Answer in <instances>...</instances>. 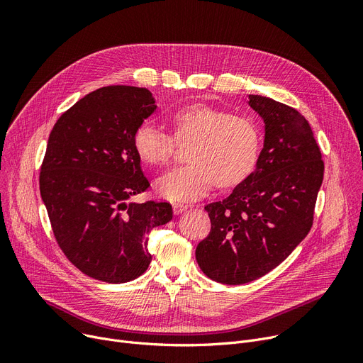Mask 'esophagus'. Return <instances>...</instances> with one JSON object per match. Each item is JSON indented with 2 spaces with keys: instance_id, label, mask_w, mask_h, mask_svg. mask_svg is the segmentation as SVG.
Returning <instances> with one entry per match:
<instances>
[{
  "instance_id": "34e87169",
  "label": "esophagus",
  "mask_w": 363,
  "mask_h": 363,
  "mask_svg": "<svg viewBox=\"0 0 363 363\" xmlns=\"http://www.w3.org/2000/svg\"><path fill=\"white\" fill-rule=\"evenodd\" d=\"M172 207H174V213L175 215H181L182 212H185L186 208H188L186 204H179V203H174V206H172Z\"/></svg>"
}]
</instances>
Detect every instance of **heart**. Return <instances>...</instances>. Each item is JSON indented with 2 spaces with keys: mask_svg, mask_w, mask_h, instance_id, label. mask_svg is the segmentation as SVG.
I'll return each mask as SVG.
<instances>
[{
  "mask_svg": "<svg viewBox=\"0 0 363 363\" xmlns=\"http://www.w3.org/2000/svg\"><path fill=\"white\" fill-rule=\"evenodd\" d=\"M170 128L177 144L191 147L186 152L188 166L155 181V191L162 199L191 201L213 185L219 189L235 188L257 164L260 132L249 118L207 104H191L172 114ZM132 145L147 166L166 164L174 155V141L150 123L135 129Z\"/></svg>",
  "mask_w": 363,
  "mask_h": 363,
  "instance_id": "b5f03b06",
  "label": "heart"
}]
</instances>
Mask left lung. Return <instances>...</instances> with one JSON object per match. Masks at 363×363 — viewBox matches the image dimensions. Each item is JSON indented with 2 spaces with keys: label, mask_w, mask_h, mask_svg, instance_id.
I'll return each instance as SVG.
<instances>
[{
  "label": "left lung",
  "mask_w": 363,
  "mask_h": 363,
  "mask_svg": "<svg viewBox=\"0 0 363 363\" xmlns=\"http://www.w3.org/2000/svg\"><path fill=\"white\" fill-rule=\"evenodd\" d=\"M249 106L264 123L256 169L204 207L212 230L196 249L200 269L228 285L255 281L291 255L311 231L323 179L320 150L297 110L253 94Z\"/></svg>",
  "instance_id": "8db88e82"
}]
</instances>
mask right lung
Segmentation results:
<instances>
[{"instance_id": "1", "label": "right lung", "mask_w": 363, "mask_h": 363, "mask_svg": "<svg viewBox=\"0 0 363 363\" xmlns=\"http://www.w3.org/2000/svg\"><path fill=\"white\" fill-rule=\"evenodd\" d=\"M156 108L145 88L103 86L76 101L50 133L41 197L60 249L94 279L122 284L143 275L151 228L174 216L169 203L128 201L148 186L132 138Z\"/></svg>"}]
</instances>
